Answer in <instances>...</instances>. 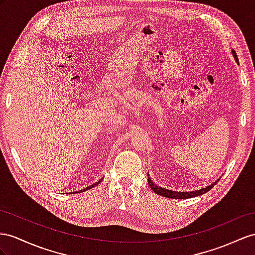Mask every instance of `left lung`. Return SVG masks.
I'll return each mask as SVG.
<instances>
[{"mask_svg":"<svg viewBox=\"0 0 255 255\" xmlns=\"http://www.w3.org/2000/svg\"><path fill=\"white\" fill-rule=\"evenodd\" d=\"M232 54L235 58V60H236V62L238 63V58H237V55L236 53H235V50L233 49L232 50ZM220 179H218L215 182H213L212 184L208 185L204 188H200V190H196V191H192V192H175V191H171V190H167V188H162L160 186H157L154 184V182L151 180V178H149V174L147 173V182H148V185L149 187L152 188V190L154 191V193L158 194L160 196H164V197H167V198H172V199H186V198H192V197H196V196H200L202 194L207 193L208 191H210L211 188L218 183Z\"/></svg>","mask_w":255,"mask_h":255,"instance_id":"8db88e82","label":"left lung"}]
</instances>
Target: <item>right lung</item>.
<instances>
[{
  "label": "right lung",
  "instance_id": "1",
  "mask_svg": "<svg viewBox=\"0 0 255 255\" xmlns=\"http://www.w3.org/2000/svg\"><path fill=\"white\" fill-rule=\"evenodd\" d=\"M103 180V178L102 179H100L99 181H98V182H96V183H94L93 185H89V186H87L86 188H83V190H81V191H77V192H75V193H82V192H85V191H88V190H90V188H93V187H95V186H97L98 184H99V183H101V181Z\"/></svg>",
  "mask_w": 255,
  "mask_h": 255
}]
</instances>
